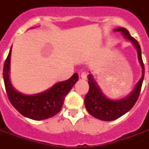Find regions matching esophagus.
<instances>
[{
  "label": "esophagus",
  "instance_id": "obj_1",
  "mask_svg": "<svg viewBox=\"0 0 149 149\" xmlns=\"http://www.w3.org/2000/svg\"><path fill=\"white\" fill-rule=\"evenodd\" d=\"M80 77H81L82 79H86V78H87V74H86V72H82L81 73H80Z\"/></svg>",
  "mask_w": 149,
  "mask_h": 149
}]
</instances>
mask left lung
Instances as JSON below:
<instances>
[{
	"label": "left lung",
	"mask_w": 149,
	"mask_h": 149,
	"mask_svg": "<svg viewBox=\"0 0 149 149\" xmlns=\"http://www.w3.org/2000/svg\"><path fill=\"white\" fill-rule=\"evenodd\" d=\"M114 31H120L125 38L131 41L132 44L135 46L138 52L139 63L142 68V75L139 83L137 84L135 88L134 89V91L127 97L121 100H112L107 98L103 94L100 89L99 88V86L93 79V76L91 74H89L87 76L90 89L84 99L85 107L90 114H91L93 117L101 120H106V121L113 120L120 118L134 107L139 99L141 86H142V82L144 79V75H145V66H144L143 61L141 58V47L139 45V42L135 38L132 37L129 31L125 28L114 29Z\"/></svg>",
	"instance_id": "obj_1"
}]
</instances>
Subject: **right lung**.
Here are the masks:
<instances>
[{"mask_svg":"<svg viewBox=\"0 0 149 149\" xmlns=\"http://www.w3.org/2000/svg\"><path fill=\"white\" fill-rule=\"evenodd\" d=\"M11 48L3 65V77L6 92L10 104L20 113L32 120H40L52 118L58 113L63 105L65 96L78 81L74 73L65 81L57 83L47 91L35 95H24L17 92L9 79Z\"/></svg>","mask_w":149,"mask_h":149,"instance_id":"right-lung-1","label":"right lung"}]
</instances>
